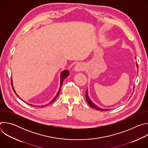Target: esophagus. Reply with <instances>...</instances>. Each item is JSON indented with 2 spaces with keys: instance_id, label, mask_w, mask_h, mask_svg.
Returning <instances> with one entry per match:
<instances>
[{
  "instance_id": "obj_1",
  "label": "esophagus",
  "mask_w": 148,
  "mask_h": 148,
  "mask_svg": "<svg viewBox=\"0 0 148 148\" xmlns=\"http://www.w3.org/2000/svg\"><path fill=\"white\" fill-rule=\"evenodd\" d=\"M84 69H85V67H84L82 63H78V64H76V66L74 67V70L77 72L84 71Z\"/></svg>"
}]
</instances>
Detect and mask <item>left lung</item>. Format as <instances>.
I'll use <instances>...</instances> for the list:
<instances>
[{
  "label": "left lung",
  "instance_id": "1",
  "mask_svg": "<svg viewBox=\"0 0 148 148\" xmlns=\"http://www.w3.org/2000/svg\"><path fill=\"white\" fill-rule=\"evenodd\" d=\"M136 66H137V67L138 68V65L137 63H136ZM86 100H87L88 103L90 105V106H91L92 108H95V110H98V111H108L109 110L108 109H102V108H99L98 107H97V105H95L91 101V99L89 98L88 95V91H87V90L86 91Z\"/></svg>",
  "mask_w": 148,
  "mask_h": 148
}]
</instances>
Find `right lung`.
Returning a JSON list of instances; mask_svg holds the SVG:
<instances>
[{"instance_id":"add662e5","label":"right lung","mask_w":148,"mask_h":148,"mask_svg":"<svg viewBox=\"0 0 148 148\" xmlns=\"http://www.w3.org/2000/svg\"><path fill=\"white\" fill-rule=\"evenodd\" d=\"M69 74H70V73H69V71L68 70H64V71H63L61 73V76H60L61 81H60V89H59V90H58V91L57 95H56V97L52 99V101L49 103V104H50V103H52L53 101H54L55 99L57 98V97H58V95H59V93H60V90H61V86H62V85L63 81H64V79L67 77H68V76L69 75ZM11 84H12V86L13 87L12 80V79H11ZM13 91H14V90L13 88ZM14 92H15V91H14ZM15 93H16V92H15ZM28 104H29V103H28ZM49 104H47V105H43V106H34V107H38V108H39V107H46L47 105H49ZM30 105H32V106H33V105H31V104H30Z\"/></svg>"}]
</instances>
